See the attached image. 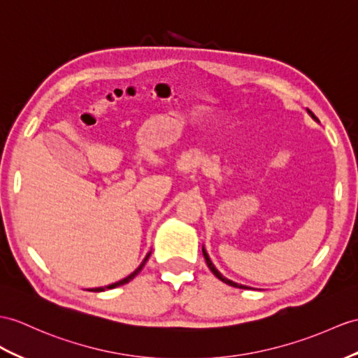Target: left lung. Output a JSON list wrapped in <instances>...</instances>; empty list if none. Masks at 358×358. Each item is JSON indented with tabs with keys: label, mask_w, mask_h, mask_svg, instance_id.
Instances as JSON below:
<instances>
[{
	"label": "left lung",
	"mask_w": 358,
	"mask_h": 358,
	"mask_svg": "<svg viewBox=\"0 0 358 358\" xmlns=\"http://www.w3.org/2000/svg\"><path fill=\"white\" fill-rule=\"evenodd\" d=\"M144 263H145V261H143V263L141 264H139V267L135 270V272L134 273H130L129 276H126L124 278V280H121V281H118V282H115V284H110V285H106V287H99V289H94L92 292H104V290H106V289H115V287H120V285H123V284H127L129 281H132L134 280V278L139 273V272H141V268H143V266H144ZM209 267H211V270H213V273L217 276V278H219V280H222V273L219 272V270H217L215 267H214V264L211 263V266H209ZM224 280H226V278H224ZM224 280H222V281H224Z\"/></svg>",
	"instance_id": "left-lung-1"
}]
</instances>
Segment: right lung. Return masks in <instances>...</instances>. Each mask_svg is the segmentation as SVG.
<instances>
[{
	"label": "right lung",
	"mask_w": 358,
	"mask_h": 358,
	"mask_svg": "<svg viewBox=\"0 0 358 358\" xmlns=\"http://www.w3.org/2000/svg\"><path fill=\"white\" fill-rule=\"evenodd\" d=\"M222 280H224V278H222ZM224 282H226V284H229V285H232V287H238L237 284L232 282V281H228V280H224ZM238 289H248V287H246V285H240Z\"/></svg>",
	"instance_id": "1"
}]
</instances>
